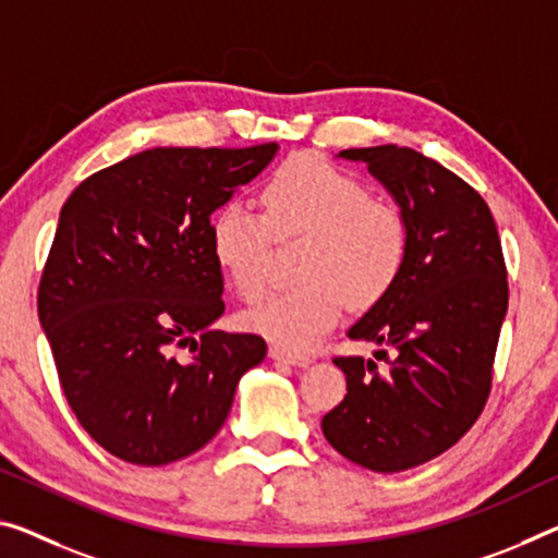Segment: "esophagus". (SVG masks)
Instances as JSON below:
<instances>
[{"instance_id":"34e87169","label":"esophagus","mask_w":558,"mask_h":558,"mask_svg":"<svg viewBox=\"0 0 558 558\" xmlns=\"http://www.w3.org/2000/svg\"><path fill=\"white\" fill-rule=\"evenodd\" d=\"M269 356L277 359V362L291 364V366H308V364H312V356H308V354H299V351H289V349H281V347H271Z\"/></svg>"}]
</instances>
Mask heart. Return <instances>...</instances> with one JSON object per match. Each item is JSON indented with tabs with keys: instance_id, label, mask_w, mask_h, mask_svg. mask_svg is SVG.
Here are the masks:
<instances>
[{
	"instance_id": "b5f03b06",
	"label": "heart",
	"mask_w": 558,
	"mask_h": 558,
	"mask_svg": "<svg viewBox=\"0 0 558 558\" xmlns=\"http://www.w3.org/2000/svg\"><path fill=\"white\" fill-rule=\"evenodd\" d=\"M264 217L236 204L211 219V252L231 287L256 302L269 287L271 234L308 236L304 284L277 291L246 314V324L274 344L312 347L333 327L347 299L372 306L404 269L409 227L393 204L372 199L351 171L316 154H294L262 190Z\"/></svg>"
}]
</instances>
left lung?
Segmentation results:
<instances>
[{"label": "left lung", "mask_w": 558, "mask_h": 558, "mask_svg": "<svg viewBox=\"0 0 558 558\" xmlns=\"http://www.w3.org/2000/svg\"><path fill=\"white\" fill-rule=\"evenodd\" d=\"M387 186L409 227L404 269L349 329L374 359L337 356L347 397L322 418L341 457L393 474L451 449L482 414L509 306L492 209L474 186L409 147L344 149Z\"/></svg>", "instance_id": "obj_1"}]
</instances>
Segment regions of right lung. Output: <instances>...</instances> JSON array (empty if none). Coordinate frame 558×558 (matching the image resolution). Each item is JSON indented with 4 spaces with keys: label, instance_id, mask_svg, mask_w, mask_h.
Segmentation results:
<instances>
[{
    "label": "right lung",
    "instance_id": "obj_1",
    "mask_svg": "<svg viewBox=\"0 0 558 558\" xmlns=\"http://www.w3.org/2000/svg\"><path fill=\"white\" fill-rule=\"evenodd\" d=\"M277 149H147L64 202L37 312L76 422L117 459L161 466L199 451L267 356L256 333L211 329L225 314L211 214ZM184 345L193 359L179 363Z\"/></svg>",
    "mask_w": 558,
    "mask_h": 558
}]
</instances>
